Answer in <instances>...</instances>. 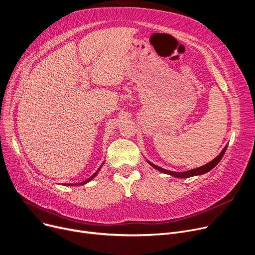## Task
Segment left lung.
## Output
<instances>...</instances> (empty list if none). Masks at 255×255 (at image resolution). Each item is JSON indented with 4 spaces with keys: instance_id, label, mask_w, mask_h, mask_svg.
I'll use <instances>...</instances> for the list:
<instances>
[{
    "instance_id": "1",
    "label": "left lung",
    "mask_w": 255,
    "mask_h": 255,
    "mask_svg": "<svg viewBox=\"0 0 255 255\" xmlns=\"http://www.w3.org/2000/svg\"><path fill=\"white\" fill-rule=\"evenodd\" d=\"M227 147H228V146H226V147L224 148V150L221 152V154H220L219 156H217V157H215L212 161L206 163V164L203 165V166H200V167H197V168H194V169H191V170H188V171H183V172L170 171V170H167V169H164V168H162V167H159V166H157V165H155V164H153V163H151V162H149V161H148V163H149L151 166H153L154 168L157 169V170H159V171H161V172H163V173H167V174L173 175V177H175V178H180V179L190 178V177H193V175L203 174V173H205V172L211 170L215 165H217V164L221 161V159L223 158V156H224V154H225V152H226V150H227Z\"/></svg>"
}]
</instances>
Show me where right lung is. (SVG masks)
<instances>
[{
  "instance_id": "obj_1",
  "label": "right lung",
  "mask_w": 255,
  "mask_h": 255,
  "mask_svg": "<svg viewBox=\"0 0 255 255\" xmlns=\"http://www.w3.org/2000/svg\"><path fill=\"white\" fill-rule=\"evenodd\" d=\"M101 166H102V165H101ZM101 166H100V167H99V168H98V170H97V171H96V172H95V173H94V174H93V175H92V177H91V178H89V179H88V180H87V181H84V182H82V183H80V184H75V186H78V185H85V184H87V183H89V182H90V181H91V180H93V179H94V178H95V177H96V175H97V173H98V171H99V170H100V168H101ZM68 186H69V185H68Z\"/></svg>"
}]
</instances>
